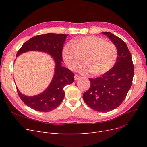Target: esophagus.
Returning a JSON list of instances; mask_svg holds the SVG:
<instances>
[{"label": "esophagus", "instance_id": "1", "mask_svg": "<svg viewBox=\"0 0 147 147\" xmlns=\"http://www.w3.org/2000/svg\"><path fill=\"white\" fill-rule=\"evenodd\" d=\"M74 78H75V80L77 81V80H78V79L80 78V77L79 75H75Z\"/></svg>", "mask_w": 147, "mask_h": 147}]
</instances>
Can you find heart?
Segmentation results:
<instances>
[{
    "mask_svg": "<svg viewBox=\"0 0 147 147\" xmlns=\"http://www.w3.org/2000/svg\"><path fill=\"white\" fill-rule=\"evenodd\" d=\"M80 72H90L94 76L104 74L113 66L117 57V50L113 43L105 42L104 38L88 35L75 39L67 43L63 50L65 64L70 70H75L81 62Z\"/></svg>",
    "mask_w": 147,
    "mask_h": 147,
    "instance_id": "1",
    "label": "heart"
}]
</instances>
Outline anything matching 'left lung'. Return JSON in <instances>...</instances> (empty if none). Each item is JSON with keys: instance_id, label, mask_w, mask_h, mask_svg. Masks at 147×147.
<instances>
[{"instance_id": "obj_1", "label": "left lung", "mask_w": 147, "mask_h": 147, "mask_svg": "<svg viewBox=\"0 0 147 147\" xmlns=\"http://www.w3.org/2000/svg\"><path fill=\"white\" fill-rule=\"evenodd\" d=\"M107 36L117 49V59L113 67L102 77L89 78L91 86L83 95L84 102L97 112H107L121 104L130 90L134 77L132 55L126 43L109 32Z\"/></svg>"}]
</instances>
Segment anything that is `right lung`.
<instances>
[{"instance_id": "1", "label": "right lung", "mask_w": 147, "mask_h": 147, "mask_svg": "<svg viewBox=\"0 0 147 147\" xmlns=\"http://www.w3.org/2000/svg\"><path fill=\"white\" fill-rule=\"evenodd\" d=\"M68 34L48 33L39 35L25 42L16 56L29 51H37L50 55L55 61V74L51 83L40 94L28 96L22 94L17 88L21 99L30 108L38 112H48L56 109L63 100L65 96L64 87L74 82V74L62 66V51Z\"/></svg>"}]
</instances>
